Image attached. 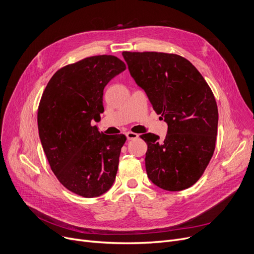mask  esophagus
Instances as JSON below:
<instances>
[{
  "label": "esophagus",
  "instance_id": "obj_1",
  "mask_svg": "<svg viewBox=\"0 0 254 254\" xmlns=\"http://www.w3.org/2000/svg\"><path fill=\"white\" fill-rule=\"evenodd\" d=\"M126 136H127V140H132V139H136V138L139 137L138 134H135V132H131V131L126 132Z\"/></svg>",
  "mask_w": 254,
  "mask_h": 254
}]
</instances>
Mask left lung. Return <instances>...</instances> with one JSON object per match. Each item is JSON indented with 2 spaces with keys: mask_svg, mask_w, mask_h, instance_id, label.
Returning <instances> with one entry per match:
<instances>
[{
  "mask_svg": "<svg viewBox=\"0 0 254 254\" xmlns=\"http://www.w3.org/2000/svg\"><path fill=\"white\" fill-rule=\"evenodd\" d=\"M130 76L168 125L164 141L148 132L145 167L159 189L179 191L203 175L215 149L218 109L214 95L195 66L164 52H123Z\"/></svg>",
  "mask_w": 254,
  "mask_h": 254,
  "instance_id": "obj_1",
  "label": "left lung"
}]
</instances>
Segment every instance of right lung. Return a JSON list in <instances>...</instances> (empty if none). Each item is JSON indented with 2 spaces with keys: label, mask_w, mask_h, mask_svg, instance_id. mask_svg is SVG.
Returning <instances> with one entry per match:
<instances>
[{
  "label": "right lung",
  "mask_w": 254,
  "mask_h": 254,
  "mask_svg": "<svg viewBox=\"0 0 254 254\" xmlns=\"http://www.w3.org/2000/svg\"><path fill=\"white\" fill-rule=\"evenodd\" d=\"M126 70L113 56L86 58L51 77L38 109L39 136L52 172L66 190L84 197L114 183L125 135H105L92 122L104 112L105 86Z\"/></svg>",
  "instance_id": "right-lung-1"
}]
</instances>
